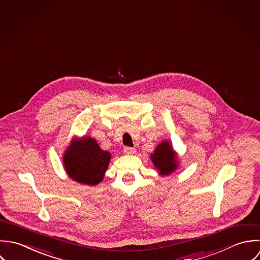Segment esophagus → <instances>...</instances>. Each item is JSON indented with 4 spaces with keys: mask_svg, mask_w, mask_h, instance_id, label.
<instances>
[{
    "mask_svg": "<svg viewBox=\"0 0 260 260\" xmlns=\"http://www.w3.org/2000/svg\"><path fill=\"white\" fill-rule=\"evenodd\" d=\"M136 152V149L135 148H131V147H124L123 148V153L126 154V155H132Z\"/></svg>",
    "mask_w": 260,
    "mask_h": 260,
    "instance_id": "esophagus-1",
    "label": "esophagus"
}]
</instances>
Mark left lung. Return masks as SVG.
Masks as SVG:
<instances>
[{
    "instance_id": "left-lung-1",
    "label": "left lung",
    "mask_w": 260,
    "mask_h": 260,
    "mask_svg": "<svg viewBox=\"0 0 260 260\" xmlns=\"http://www.w3.org/2000/svg\"><path fill=\"white\" fill-rule=\"evenodd\" d=\"M151 157L155 167L162 175H169L177 168L175 153L168 142L160 143Z\"/></svg>"
}]
</instances>
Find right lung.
Masks as SVG:
<instances>
[{"instance_id": "right-lung-1", "label": "right lung", "mask_w": 260, "mask_h": 260, "mask_svg": "<svg viewBox=\"0 0 260 260\" xmlns=\"http://www.w3.org/2000/svg\"><path fill=\"white\" fill-rule=\"evenodd\" d=\"M63 159L65 170L71 179L92 186L104 179L110 154L103 151L95 140L83 138L80 141H73Z\"/></svg>"}]
</instances>
